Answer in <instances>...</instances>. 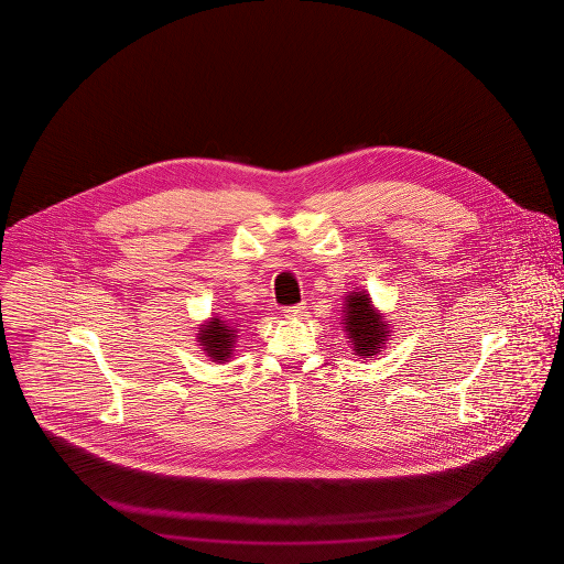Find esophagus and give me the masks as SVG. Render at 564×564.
<instances>
[{"mask_svg":"<svg viewBox=\"0 0 564 564\" xmlns=\"http://www.w3.org/2000/svg\"><path fill=\"white\" fill-rule=\"evenodd\" d=\"M304 314H306V306H304V304L284 307V315L290 317V319H297V317H302Z\"/></svg>","mask_w":564,"mask_h":564,"instance_id":"obj_1","label":"esophagus"}]
</instances>
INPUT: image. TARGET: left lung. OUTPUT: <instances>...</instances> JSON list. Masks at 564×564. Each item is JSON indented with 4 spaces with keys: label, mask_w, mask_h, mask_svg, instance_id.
<instances>
[{
    "label": "left lung",
    "mask_w": 564,
    "mask_h": 564,
    "mask_svg": "<svg viewBox=\"0 0 564 564\" xmlns=\"http://www.w3.org/2000/svg\"><path fill=\"white\" fill-rule=\"evenodd\" d=\"M341 312V324L354 355L367 359L381 354L391 337V322H387L381 310L375 307L369 292H347Z\"/></svg>",
    "instance_id": "left-lung-1"
}]
</instances>
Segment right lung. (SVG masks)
<instances>
[{"label": "right lung", "instance_id": "right-lung-1", "mask_svg": "<svg viewBox=\"0 0 564 564\" xmlns=\"http://www.w3.org/2000/svg\"><path fill=\"white\" fill-rule=\"evenodd\" d=\"M242 325L237 319H223L219 315H213L207 322L197 327L199 334L195 335L200 345V351L209 357L213 364H225L232 357L235 345L239 339Z\"/></svg>", "mask_w": 564, "mask_h": 564}]
</instances>
